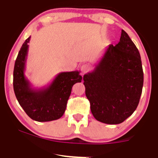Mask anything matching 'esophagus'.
Instances as JSON below:
<instances>
[{"mask_svg":"<svg viewBox=\"0 0 158 158\" xmlns=\"http://www.w3.org/2000/svg\"><path fill=\"white\" fill-rule=\"evenodd\" d=\"M89 69H90V67L87 64H83L81 66V71L82 72V73H85L86 72H88Z\"/></svg>","mask_w":158,"mask_h":158,"instance_id":"34e87169","label":"esophagus"}]
</instances>
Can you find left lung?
I'll use <instances>...</instances> for the list:
<instances>
[{"label":"left lung","instance_id":"8db88e82","mask_svg":"<svg viewBox=\"0 0 158 158\" xmlns=\"http://www.w3.org/2000/svg\"><path fill=\"white\" fill-rule=\"evenodd\" d=\"M83 80L91 111L98 122L117 125L133 114L142 92L144 73L139 51L125 30L118 44L107 47Z\"/></svg>","mask_w":158,"mask_h":158}]
</instances>
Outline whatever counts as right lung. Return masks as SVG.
<instances>
[{"label":"right lung","mask_w":158,"mask_h":158,"mask_svg":"<svg viewBox=\"0 0 158 158\" xmlns=\"http://www.w3.org/2000/svg\"><path fill=\"white\" fill-rule=\"evenodd\" d=\"M30 36L25 40L15 61L14 69V90L16 98L25 112L36 122H50L63 115L72 87L81 82L79 71L63 72L55 77L47 87L32 88L25 76V66Z\"/></svg>","instance_id":"add662e5"}]
</instances>
